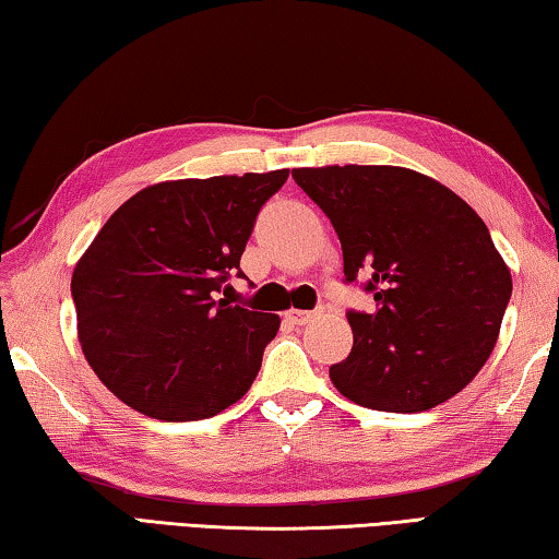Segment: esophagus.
<instances>
[{
	"instance_id": "1",
	"label": "esophagus",
	"mask_w": 559,
	"mask_h": 559,
	"mask_svg": "<svg viewBox=\"0 0 559 559\" xmlns=\"http://www.w3.org/2000/svg\"><path fill=\"white\" fill-rule=\"evenodd\" d=\"M283 318H286L290 325H306L308 320L313 318V313H310V310H296V308H290V310H286V313H283Z\"/></svg>"
}]
</instances>
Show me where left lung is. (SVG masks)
<instances>
[{"instance_id":"8db88e82","label":"left lung","mask_w":559,"mask_h":559,"mask_svg":"<svg viewBox=\"0 0 559 559\" xmlns=\"http://www.w3.org/2000/svg\"><path fill=\"white\" fill-rule=\"evenodd\" d=\"M343 243L345 281L367 273L372 313L349 310L335 390L380 412H427L480 372L513 293L488 226L437 179L392 165L293 169Z\"/></svg>"}]
</instances>
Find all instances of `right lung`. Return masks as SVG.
Returning <instances> with one entry per match:
<instances>
[{
  "instance_id": "obj_1",
  "label": "right lung",
  "mask_w": 559,
  "mask_h": 559,
  "mask_svg": "<svg viewBox=\"0 0 559 559\" xmlns=\"http://www.w3.org/2000/svg\"><path fill=\"white\" fill-rule=\"evenodd\" d=\"M286 179L288 169H273L157 182L103 224L75 263L71 296L83 355L120 402L197 421L249 392L281 318L219 290Z\"/></svg>"
}]
</instances>
